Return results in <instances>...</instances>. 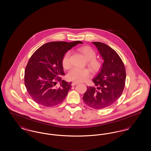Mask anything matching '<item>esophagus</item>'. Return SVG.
<instances>
[{
    "mask_svg": "<svg viewBox=\"0 0 151 151\" xmlns=\"http://www.w3.org/2000/svg\"><path fill=\"white\" fill-rule=\"evenodd\" d=\"M78 84V82H72V84H71V86H76V84Z\"/></svg>",
    "mask_w": 151,
    "mask_h": 151,
    "instance_id": "34e87169",
    "label": "esophagus"
}]
</instances>
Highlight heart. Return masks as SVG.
Segmentation results:
<instances>
[{"label":"heart","mask_w":151,"mask_h":151,"mask_svg":"<svg viewBox=\"0 0 151 151\" xmlns=\"http://www.w3.org/2000/svg\"><path fill=\"white\" fill-rule=\"evenodd\" d=\"M79 50L88 60V65L93 72H97L102 66L100 59L96 58V52L89 46H84L79 49ZM71 52L67 51L62 59V65L65 69H68L71 66ZM89 76V71L86 68H80L74 67L67 75L68 80L75 82H82L86 81Z\"/></svg>","instance_id":"b5f03b06"}]
</instances>
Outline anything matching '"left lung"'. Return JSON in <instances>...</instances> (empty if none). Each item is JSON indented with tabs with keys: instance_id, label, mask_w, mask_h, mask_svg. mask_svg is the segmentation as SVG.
<instances>
[{
	"instance_id": "1",
	"label": "left lung",
	"mask_w": 151,
	"mask_h": 151,
	"mask_svg": "<svg viewBox=\"0 0 151 151\" xmlns=\"http://www.w3.org/2000/svg\"><path fill=\"white\" fill-rule=\"evenodd\" d=\"M104 60L99 73L93 79L95 86H86L83 101L95 109L108 108L122 95L126 81V70L121 58L105 43L93 42Z\"/></svg>"
}]
</instances>
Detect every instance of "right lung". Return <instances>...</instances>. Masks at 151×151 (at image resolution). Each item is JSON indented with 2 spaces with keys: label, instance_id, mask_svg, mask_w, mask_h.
Wrapping results in <instances>:
<instances>
[{
  "label": "right lung",
  "instance_id": "1",
  "mask_svg": "<svg viewBox=\"0 0 151 151\" xmlns=\"http://www.w3.org/2000/svg\"><path fill=\"white\" fill-rule=\"evenodd\" d=\"M79 43L50 42L39 47L30 58L25 68L24 83L30 96L39 105L46 107L56 106L65 100L71 88V82L62 80L65 75L62 59L67 51ZM57 81L60 86H55Z\"/></svg>",
  "mask_w": 151,
  "mask_h": 151
}]
</instances>
